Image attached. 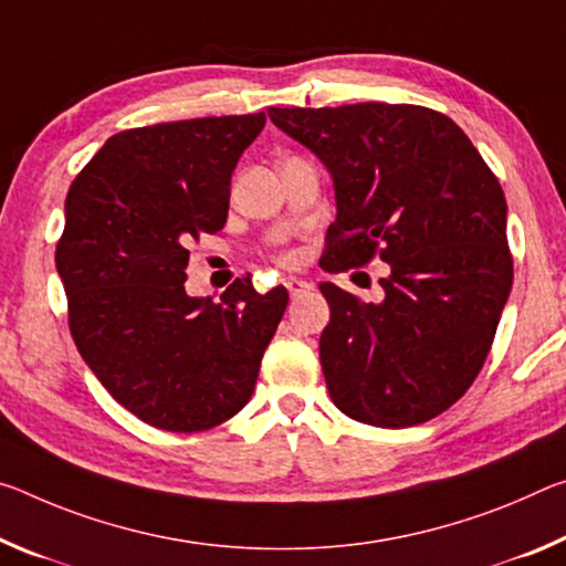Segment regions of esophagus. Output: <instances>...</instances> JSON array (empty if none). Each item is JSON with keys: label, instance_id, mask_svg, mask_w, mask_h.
<instances>
[{"label": "esophagus", "instance_id": "1", "mask_svg": "<svg viewBox=\"0 0 566 566\" xmlns=\"http://www.w3.org/2000/svg\"><path fill=\"white\" fill-rule=\"evenodd\" d=\"M285 289H289L291 298H295V295L311 291V283L303 281V277H289V281H285Z\"/></svg>", "mask_w": 566, "mask_h": 566}]
</instances>
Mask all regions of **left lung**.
Returning <instances> with one entry per match:
<instances>
[{
    "mask_svg": "<svg viewBox=\"0 0 566 566\" xmlns=\"http://www.w3.org/2000/svg\"><path fill=\"white\" fill-rule=\"evenodd\" d=\"M336 190L323 271L391 265L384 301L321 283V366L350 419L406 429L474 384L512 291L504 190L453 119L419 105L271 107Z\"/></svg>",
    "mask_w": 566,
    "mask_h": 566,
    "instance_id": "8db88e82",
    "label": "left lung"
}]
</instances>
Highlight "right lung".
I'll list each match as a JSON object with an SVG mask.
<instances>
[{"label": "right lung", "mask_w": 566, "mask_h": 566, "mask_svg": "<svg viewBox=\"0 0 566 566\" xmlns=\"http://www.w3.org/2000/svg\"><path fill=\"white\" fill-rule=\"evenodd\" d=\"M265 115L198 117L109 137L70 185L54 253L80 356L117 403L163 431L192 433L250 401L289 305L235 281L185 293L188 245L228 220L230 178Z\"/></svg>", "instance_id": "add662e5"}]
</instances>
